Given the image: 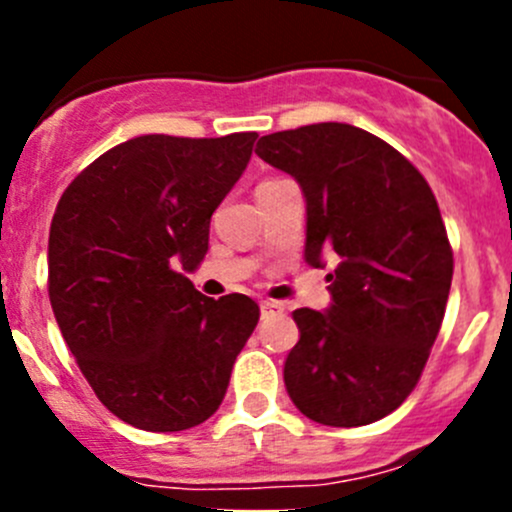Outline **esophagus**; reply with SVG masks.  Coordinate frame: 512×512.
Masks as SVG:
<instances>
[{
    "mask_svg": "<svg viewBox=\"0 0 512 512\" xmlns=\"http://www.w3.org/2000/svg\"><path fill=\"white\" fill-rule=\"evenodd\" d=\"M260 309L262 314H282L285 312V304L275 302V299H265V302H260Z\"/></svg>",
    "mask_w": 512,
    "mask_h": 512,
    "instance_id": "34e87169",
    "label": "esophagus"
}]
</instances>
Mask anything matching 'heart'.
<instances>
[{"label": "heart", "instance_id": "obj_1", "mask_svg": "<svg viewBox=\"0 0 512 512\" xmlns=\"http://www.w3.org/2000/svg\"><path fill=\"white\" fill-rule=\"evenodd\" d=\"M270 180H277V178H267V180H262V183H270Z\"/></svg>", "mask_w": 512, "mask_h": 512}]
</instances>
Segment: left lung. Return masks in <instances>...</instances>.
Returning <instances> with one entry per match:
<instances>
[{"label":"left lung","instance_id":"obj_1","mask_svg":"<svg viewBox=\"0 0 512 512\" xmlns=\"http://www.w3.org/2000/svg\"><path fill=\"white\" fill-rule=\"evenodd\" d=\"M255 153L307 198L309 265L337 255L332 307L294 309L285 386L324 426H366L399 409L441 332L453 250L436 195L394 146L349 123L270 133Z\"/></svg>","mask_w":512,"mask_h":512}]
</instances>
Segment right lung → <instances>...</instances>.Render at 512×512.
<instances>
[{"label":"right lung","mask_w":512,"mask_h":512,"mask_svg":"<svg viewBox=\"0 0 512 512\" xmlns=\"http://www.w3.org/2000/svg\"><path fill=\"white\" fill-rule=\"evenodd\" d=\"M255 141V131L131 138L86 165L56 205L54 317L98 401L143 431L208 421L257 327L250 297H205L178 272L208 252L210 218Z\"/></svg>","instance_id":"right-lung-1"}]
</instances>
